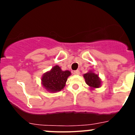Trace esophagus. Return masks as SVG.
Listing matches in <instances>:
<instances>
[{
  "label": "esophagus",
  "mask_w": 135,
  "mask_h": 135,
  "mask_svg": "<svg viewBox=\"0 0 135 135\" xmlns=\"http://www.w3.org/2000/svg\"><path fill=\"white\" fill-rule=\"evenodd\" d=\"M73 74L74 75H79L80 74V71L79 70H75L73 71Z\"/></svg>",
  "instance_id": "34e87169"
}]
</instances>
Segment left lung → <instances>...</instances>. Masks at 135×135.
Masks as SVG:
<instances>
[{
  "label": "left lung",
  "mask_w": 135,
  "mask_h": 135,
  "mask_svg": "<svg viewBox=\"0 0 135 135\" xmlns=\"http://www.w3.org/2000/svg\"><path fill=\"white\" fill-rule=\"evenodd\" d=\"M84 78L86 83L91 88H99L101 85V80L99 76L92 71H89L84 74Z\"/></svg>",
  "instance_id": "left-lung-1"
}]
</instances>
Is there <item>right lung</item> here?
Instances as JSON below:
<instances>
[{
  "instance_id": "1",
  "label": "right lung",
  "mask_w": 135,
  "mask_h": 135,
  "mask_svg": "<svg viewBox=\"0 0 135 135\" xmlns=\"http://www.w3.org/2000/svg\"><path fill=\"white\" fill-rule=\"evenodd\" d=\"M70 74L71 72L70 71H62L60 67L55 65L51 71L43 75L42 84L49 91H60L65 86V82Z\"/></svg>"
}]
</instances>
